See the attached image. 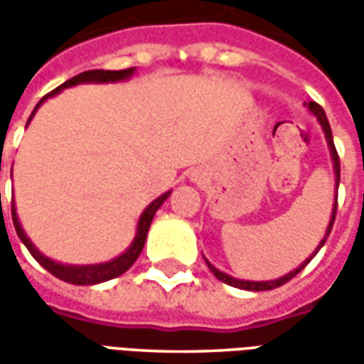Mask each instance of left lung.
Returning <instances> with one entry per match:
<instances>
[{"instance_id":"1","label":"left lung","mask_w":364,"mask_h":364,"mask_svg":"<svg viewBox=\"0 0 364 364\" xmlns=\"http://www.w3.org/2000/svg\"><path fill=\"white\" fill-rule=\"evenodd\" d=\"M308 105V109H310V113H314L316 117H318L319 125H321V129H323V133H326V139H327V145H329V153H331V161H333V170H335V188H339V178H341V174H339V156H337V151H335V145H333V135H331V127H329V121H327L326 117V112H323V107L321 105H318L316 102H310ZM335 213H337V192H335V203H333V211H331V219H329V225H327V231L326 235H323V239H321V243L318 245V249H316V252L323 247V243L327 241V237H329V233H331V229H333V221H335ZM316 252L311 255L310 259H306L304 262H301L300 267L296 270H292V272H288L286 277L282 278H277V280H264V282H252V280H239V278H233L229 277V274H225V272H221L219 269H215L211 262H208V267H210V270L213 272V277L219 278L221 282H225V284L229 286H235V288H241V290H251V292H262V290H272V288H278V286L286 284L288 280H292L298 272H300L308 262H310L314 257H316Z\"/></svg>"}]
</instances>
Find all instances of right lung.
I'll use <instances>...</instances> for the list:
<instances>
[{"label": "right lung", "instance_id": "right-lung-1", "mask_svg": "<svg viewBox=\"0 0 364 364\" xmlns=\"http://www.w3.org/2000/svg\"><path fill=\"white\" fill-rule=\"evenodd\" d=\"M133 72L135 68H125V70H87L82 72L78 76H74L68 82H64L63 86H58L56 90H53L50 94H46L41 102L37 104V107L33 109L31 113L29 121L33 119V115L37 113V109L41 107V104L48 100V97H53L58 92H63L64 87H70L76 86V84H86V82H95V84H105V82H121V80H127L133 76ZM27 121V123H29ZM170 192L166 194L159 196L153 203H149L146 205V210L141 213V218H139V223H136V233L135 239H133V243L129 245V249L123 255H119L117 259L109 260V262H102V264H84V267H76V264H63V262H56V260L48 259L45 257L43 252L38 251L35 245L31 243V239L25 235V231H23L21 223H19V218H17V211H15V205H11V218H13V225H15V231H17V235L21 239L25 247L29 249V252L33 255V259L37 260L38 264L46 269L50 274H54L56 278H60L64 282H68V284H78V286H90V284H100V282H105V280H112V278L121 277L123 272H127L131 267H133V262L139 259V255L143 251V247H145L146 241V233H149V228H151V221H153L154 213L156 210L161 208L164 200L168 198ZM1 215H4V211H1Z\"/></svg>", "mask_w": 364, "mask_h": 364}]
</instances>
